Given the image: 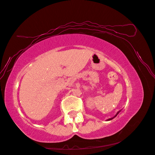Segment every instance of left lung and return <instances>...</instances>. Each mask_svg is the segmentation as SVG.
I'll return each instance as SVG.
<instances>
[{
  "label": "left lung",
  "mask_w": 155,
  "mask_h": 155,
  "mask_svg": "<svg viewBox=\"0 0 155 155\" xmlns=\"http://www.w3.org/2000/svg\"><path fill=\"white\" fill-rule=\"evenodd\" d=\"M118 113H119V112H118V113H117V115H116L115 116H117V114H118ZM112 120V119H110V120Z\"/></svg>",
  "instance_id": "left-lung-1"
}]
</instances>
